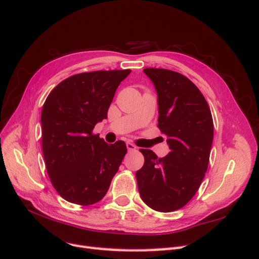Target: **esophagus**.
<instances>
[{
    "label": "esophagus",
    "mask_w": 259,
    "mask_h": 259,
    "mask_svg": "<svg viewBox=\"0 0 259 259\" xmlns=\"http://www.w3.org/2000/svg\"><path fill=\"white\" fill-rule=\"evenodd\" d=\"M126 147H127V150L128 151H135L136 150V146L133 145L132 143H127Z\"/></svg>",
    "instance_id": "34e87169"
}]
</instances>
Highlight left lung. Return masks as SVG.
Returning a JSON list of instances; mask_svg holds the SVG:
<instances>
[{
    "mask_svg": "<svg viewBox=\"0 0 259 259\" xmlns=\"http://www.w3.org/2000/svg\"><path fill=\"white\" fill-rule=\"evenodd\" d=\"M158 93V127L167 137L169 152L158 158L140 149L144 166L136 171L140 198L154 210L168 213L184 207L207 170L214 124L200 90L188 77L167 69L146 68Z\"/></svg>",
    "mask_w": 259,
    "mask_h": 259,
    "instance_id": "left-lung-1",
    "label": "left lung"
}]
</instances>
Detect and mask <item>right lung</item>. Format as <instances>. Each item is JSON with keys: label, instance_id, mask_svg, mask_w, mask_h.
<instances>
[{"label": "right lung", "instance_id": "right-lung-1", "mask_svg": "<svg viewBox=\"0 0 259 259\" xmlns=\"http://www.w3.org/2000/svg\"><path fill=\"white\" fill-rule=\"evenodd\" d=\"M131 70L77 73L55 88L42 108V149L51 183L61 198L91 205L105 197L126 154V145H108L95 125L107 119L120 83Z\"/></svg>", "mask_w": 259, "mask_h": 259}]
</instances>
